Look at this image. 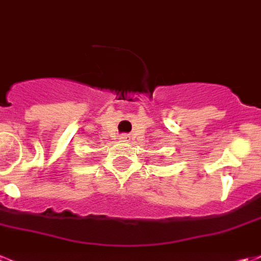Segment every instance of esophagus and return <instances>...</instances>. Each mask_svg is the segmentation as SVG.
Segmentation results:
<instances>
[{"label": "esophagus", "mask_w": 261, "mask_h": 261, "mask_svg": "<svg viewBox=\"0 0 261 261\" xmlns=\"http://www.w3.org/2000/svg\"><path fill=\"white\" fill-rule=\"evenodd\" d=\"M119 139H121L122 142H127V140L130 139V136H129V135H126V134H123V135H121V138H119Z\"/></svg>", "instance_id": "1"}]
</instances>
